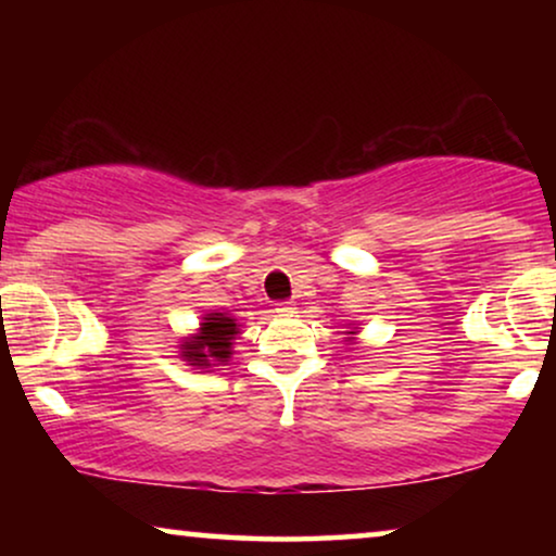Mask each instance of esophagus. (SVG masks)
Masks as SVG:
<instances>
[{
  "label": "esophagus",
  "instance_id": "34e87169",
  "mask_svg": "<svg viewBox=\"0 0 556 556\" xmlns=\"http://www.w3.org/2000/svg\"><path fill=\"white\" fill-rule=\"evenodd\" d=\"M276 311H278V314H293V311H295V303L293 301H280V303H276Z\"/></svg>",
  "mask_w": 556,
  "mask_h": 556
}]
</instances>
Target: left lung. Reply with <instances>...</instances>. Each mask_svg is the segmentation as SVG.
Masks as SVG:
<instances>
[{
  "instance_id": "obj_1",
  "label": "left lung",
  "mask_w": 556,
  "mask_h": 556,
  "mask_svg": "<svg viewBox=\"0 0 556 556\" xmlns=\"http://www.w3.org/2000/svg\"><path fill=\"white\" fill-rule=\"evenodd\" d=\"M349 333H356V331H349Z\"/></svg>"
}]
</instances>
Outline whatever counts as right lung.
I'll use <instances>...</instances> for the list:
<instances>
[{
  "mask_svg": "<svg viewBox=\"0 0 556 556\" xmlns=\"http://www.w3.org/2000/svg\"><path fill=\"white\" fill-rule=\"evenodd\" d=\"M240 333V326L227 314H207L202 318L200 331L179 344L181 359L197 369H210L215 364H227L232 354V341Z\"/></svg>",
  "mask_w": 556,
  "mask_h": 556,
  "instance_id": "add662e5",
  "label": "right lung"
}]
</instances>
